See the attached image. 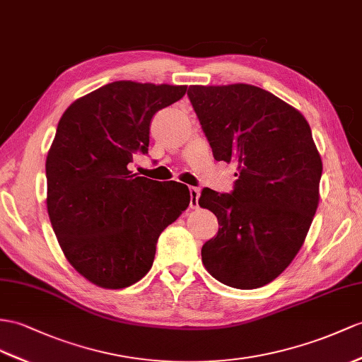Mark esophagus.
<instances>
[{
    "label": "esophagus",
    "instance_id": "34e87169",
    "mask_svg": "<svg viewBox=\"0 0 362 362\" xmlns=\"http://www.w3.org/2000/svg\"><path fill=\"white\" fill-rule=\"evenodd\" d=\"M199 189L190 187V207L197 209L198 207V199H199Z\"/></svg>",
    "mask_w": 362,
    "mask_h": 362
}]
</instances>
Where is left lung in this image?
Segmentation results:
<instances>
[{"label": "left lung", "instance_id": "obj_1", "mask_svg": "<svg viewBox=\"0 0 362 362\" xmlns=\"http://www.w3.org/2000/svg\"><path fill=\"white\" fill-rule=\"evenodd\" d=\"M189 98L216 161L235 163V189H204L218 233L201 250L219 283H272L301 250L320 204L322 161L304 115L252 84L190 86Z\"/></svg>", "mask_w": 362, "mask_h": 362}]
</instances>
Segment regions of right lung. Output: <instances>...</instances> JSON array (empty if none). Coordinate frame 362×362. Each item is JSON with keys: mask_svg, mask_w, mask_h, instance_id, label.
Segmentation results:
<instances>
[{"mask_svg": "<svg viewBox=\"0 0 362 362\" xmlns=\"http://www.w3.org/2000/svg\"><path fill=\"white\" fill-rule=\"evenodd\" d=\"M187 86L115 81L69 105L47 160V214L66 259L103 288H124L151 270L156 241L189 207L181 182L129 170L147 153L153 115Z\"/></svg>", "mask_w": 362, "mask_h": 362, "instance_id": "add662e5", "label": "right lung"}]
</instances>
